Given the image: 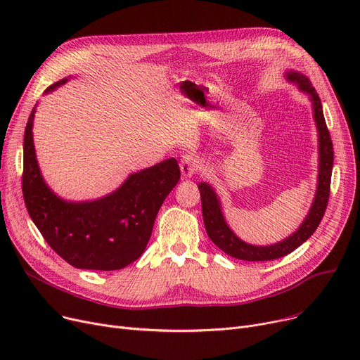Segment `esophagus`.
Returning <instances> with one entry per match:
<instances>
[{"mask_svg": "<svg viewBox=\"0 0 360 360\" xmlns=\"http://www.w3.org/2000/svg\"><path fill=\"white\" fill-rule=\"evenodd\" d=\"M179 167H181V172H182L184 178H191L198 170L200 162L194 155H185L181 159Z\"/></svg>", "mask_w": 360, "mask_h": 360, "instance_id": "34e87169", "label": "esophagus"}]
</instances>
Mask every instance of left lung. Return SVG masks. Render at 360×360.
Instances as JSON below:
<instances>
[{"mask_svg": "<svg viewBox=\"0 0 360 360\" xmlns=\"http://www.w3.org/2000/svg\"><path fill=\"white\" fill-rule=\"evenodd\" d=\"M288 82L293 83L302 93L309 96L312 103L314 112V121L316 125L318 132V181H316V190L315 197L311 204V209L299 224V228L288 238L280 242L271 245H252L242 240L235 235V232L229 228L228 221L224 219L221 202L217 197L214 188L207 184L200 182L198 190L201 195V209H202V220L209 238L213 240L214 245L226 252L228 255L243 259V261H269L281 258L297 247H300L311 235L316 231L318 224L323 219L327 202L330 197V184H331V172H333V162H334V151L330 132L324 120L323 105H321L319 96L316 90L312 87L309 79L307 75L300 74L299 71H288L285 74Z\"/></svg>", "mask_w": 360, "mask_h": 360, "instance_id": "left-lung-1", "label": "left lung"}]
</instances>
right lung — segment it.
Instances as JSON below:
<instances>
[{
    "mask_svg": "<svg viewBox=\"0 0 360 360\" xmlns=\"http://www.w3.org/2000/svg\"><path fill=\"white\" fill-rule=\"evenodd\" d=\"M63 79L45 93L65 84ZM33 108L23 144V197L30 219L49 247L75 269L121 270L144 252L160 205L181 178L176 159L131 174L110 194L67 201L45 182L33 143Z\"/></svg>",
    "mask_w": 360,
    "mask_h": 360,
    "instance_id": "right-lung-1",
    "label": "right lung"
}]
</instances>
